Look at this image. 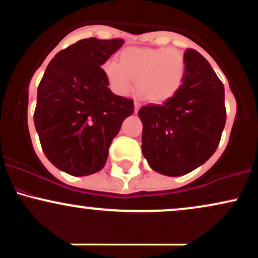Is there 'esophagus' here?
<instances>
[{
  "label": "esophagus",
  "mask_w": 258,
  "mask_h": 258,
  "mask_svg": "<svg viewBox=\"0 0 258 258\" xmlns=\"http://www.w3.org/2000/svg\"><path fill=\"white\" fill-rule=\"evenodd\" d=\"M141 103L139 102H135V111H138L139 108H141Z\"/></svg>",
  "instance_id": "1"
}]
</instances>
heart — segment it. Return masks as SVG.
Masks as SVG:
<instances>
[{
  "label": "heart",
  "mask_w": 258,
  "mask_h": 258,
  "mask_svg": "<svg viewBox=\"0 0 258 258\" xmlns=\"http://www.w3.org/2000/svg\"><path fill=\"white\" fill-rule=\"evenodd\" d=\"M109 87L119 96L132 91L137 79L138 90L148 100L162 103L172 98L182 86L185 60L173 48H131L120 53V63L108 60L103 64Z\"/></svg>",
  "instance_id": "b5f03b06"
}]
</instances>
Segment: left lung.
<instances>
[{
  "mask_svg": "<svg viewBox=\"0 0 258 258\" xmlns=\"http://www.w3.org/2000/svg\"><path fill=\"white\" fill-rule=\"evenodd\" d=\"M182 86L164 104L142 106V152L150 167L182 176L206 162L220 144L226 125L224 86L199 52H184Z\"/></svg>",
  "mask_w": 258,
  "mask_h": 258,
  "instance_id": "8db88e82",
  "label": "left lung"
}]
</instances>
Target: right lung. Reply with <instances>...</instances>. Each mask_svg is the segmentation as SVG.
Wrapping results in <instances>:
<instances>
[{
    "label": "right lung",
    "mask_w": 258,
    "mask_h": 258,
    "mask_svg": "<svg viewBox=\"0 0 258 258\" xmlns=\"http://www.w3.org/2000/svg\"><path fill=\"white\" fill-rule=\"evenodd\" d=\"M122 38L80 40L49 61L37 88L34 122L47 159L64 172L88 176L104 167L111 141L135 110L108 87L103 64Z\"/></svg>",
    "instance_id": "add662e5"
}]
</instances>
